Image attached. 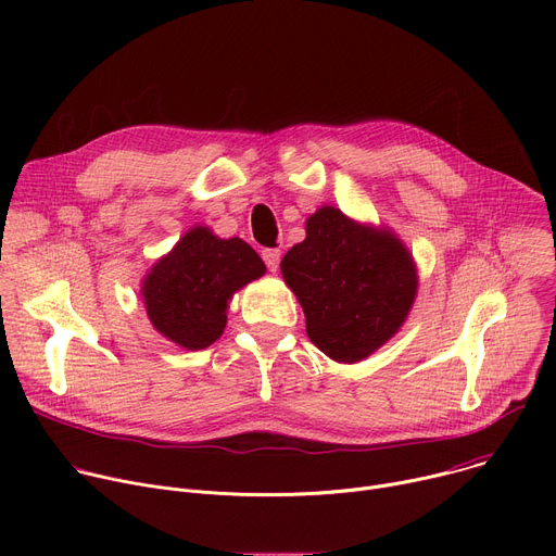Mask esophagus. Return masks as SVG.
Segmentation results:
<instances>
[{
    "instance_id": "34e87169",
    "label": "esophagus",
    "mask_w": 556,
    "mask_h": 556,
    "mask_svg": "<svg viewBox=\"0 0 556 556\" xmlns=\"http://www.w3.org/2000/svg\"><path fill=\"white\" fill-rule=\"evenodd\" d=\"M262 260H264L266 268H268L270 273H275V270L279 268V260H281V253H279L277 249H264V251H262Z\"/></svg>"
}]
</instances>
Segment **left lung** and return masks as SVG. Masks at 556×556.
Segmentation results:
<instances>
[{"mask_svg": "<svg viewBox=\"0 0 556 556\" xmlns=\"http://www.w3.org/2000/svg\"><path fill=\"white\" fill-rule=\"evenodd\" d=\"M305 240L281 260L309 341L339 363H356L387 343L416 296L407 249L391 232L361 226L334 206L316 211Z\"/></svg>", "mask_w": 556, "mask_h": 556, "instance_id": "left-lung-1", "label": "left lung"}]
</instances>
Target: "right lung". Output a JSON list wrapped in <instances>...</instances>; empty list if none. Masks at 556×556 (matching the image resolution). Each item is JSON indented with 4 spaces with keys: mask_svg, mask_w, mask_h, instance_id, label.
Segmentation results:
<instances>
[{
    "mask_svg": "<svg viewBox=\"0 0 556 556\" xmlns=\"http://www.w3.org/2000/svg\"><path fill=\"white\" fill-rule=\"evenodd\" d=\"M264 273L262 257L240 237L219 240L195 226L144 279L149 321L180 348L204 350L226 328L232 292Z\"/></svg>",
    "mask_w": 556,
    "mask_h": 556,
    "instance_id": "right-lung-1",
    "label": "right lung"
}]
</instances>
